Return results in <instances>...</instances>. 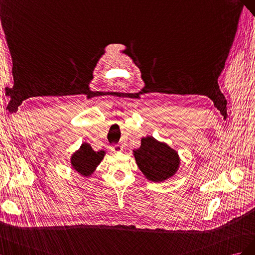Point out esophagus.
Masks as SVG:
<instances>
[{
    "mask_svg": "<svg viewBox=\"0 0 255 255\" xmlns=\"http://www.w3.org/2000/svg\"><path fill=\"white\" fill-rule=\"evenodd\" d=\"M111 149H112V150H114V151H118V152H120V151H122L124 148H123L122 145L118 144V145H113V146H111Z\"/></svg>",
    "mask_w": 255,
    "mask_h": 255,
    "instance_id": "34e87169",
    "label": "esophagus"
}]
</instances>
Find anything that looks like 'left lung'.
I'll list each match as a JSON object with an SVG mask.
<instances>
[{"label":"left lung","mask_w":255,"mask_h":255,"mask_svg":"<svg viewBox=\"0 0 255 255\" xmlns=\"http://www.w3.org/2000/svg\"><path fill=\"white\" fill-rule=\"evenodd\" d=\"M137 168L152 183H163L177 173L180 165L178 152L169 144L147 135L141 139L139 148L132 150Z\"/></svg>","instance_id":"1"}]
</instances>
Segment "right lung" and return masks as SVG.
I'll list each match as a JSON object with an SVG mask.
<instances>
[{
    "label": "right lung",
    "mask_w": 255,
    "mask_h": 255,
    "mask_svg": "<svg viewBox=\"0 0 255 255\" xmlns=\"http://www.w3.org/2000/svg\"><path fill=\"white\" fill-rule=\"evenodd\" d=\"M105 150L95 151L89 143H82L70 157L71 168L83 177H90L104 160Z\"/></svg>",
    "instance_id": "add662e5"
}]
</instances>
